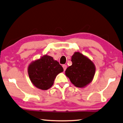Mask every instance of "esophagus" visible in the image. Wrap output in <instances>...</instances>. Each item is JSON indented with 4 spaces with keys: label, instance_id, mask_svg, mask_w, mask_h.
Listing matches in <instances>:
<instances>
[{
    "label": "esophagus",
    "instance_id": "1",
    "mask_svg": "<svg viewBox=\"0 0 123 123\" xmlns=\"http://www.w3.org/2000/svg\"><path fill=\"white\" fill-rule=\"evenodd\" d=\"M62 67L63 68V70H64V71H65V70H66V68H67V66L66 65H63Z\"/></svg>",
    "mask_w": 123,
    "mask_h": 123
}]
</instances>
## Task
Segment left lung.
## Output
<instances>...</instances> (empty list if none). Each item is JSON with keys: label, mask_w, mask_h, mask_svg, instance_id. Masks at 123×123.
Masks as SVG:
<instances>
[{"label": "left lung", "mask_w": 123, "mask_h": 123, "mask_svg": "<svg viewBox=\"0 0 123 123\" xmlns=\"http://www.w3.org/2000/svg\"><path fill=\"white\" fill-rule=\"evenodd\" d=\"M73 64L68 67L65 74L77 87L83 88L91 83L96 68L92 61L79 52H75L71 57Z\"/></svg>", "instance_id": "8db88e82"}]
</instances>
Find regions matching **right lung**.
Segmentation results:
<instances>
[{
    "label": "right lung",
    "instance_id": "obj_1",
    "mask_svg": "<svg viewBox=\"0 0 123 123\" xmlns=\"http://www.w3.org/2000/svg\"><path fill=\"white\" fill-rule=\"evenodd\" d=\"M63 71L58 62L47 55L32 62L28 68L30 80L36 87L42 90L51 87L57 75Z\"/></svg>",
    "mask_w": 123,
    "mask_h": 123
}]
</instances>
